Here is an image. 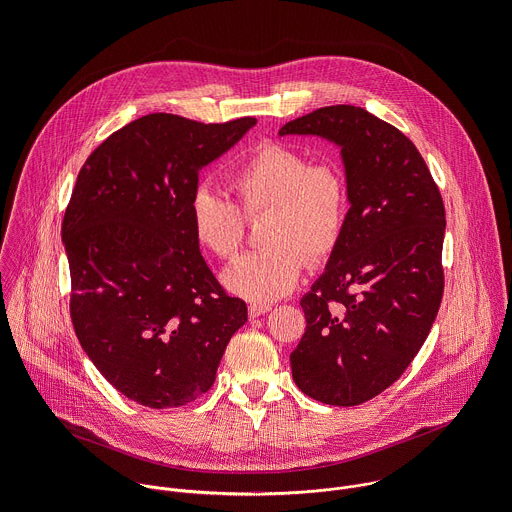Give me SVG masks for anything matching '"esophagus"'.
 <instances>
[{
	"instance_id": "34e87169",
	"label": "esophagus",
	"mask_w": 512,
	"mask_h": 512,
	"mask_svg": "<svg viewBox=\"0 0 512 512\" xmlns=\"http://www.w3.org/2000/svg\"><path fill=\"white\" fill-rule=\"evenodd\" d=\"M269 310H271L269 304H251V306H249V316H251V318H259V316L267 314Z\"/></svg>"
}]
</instances>
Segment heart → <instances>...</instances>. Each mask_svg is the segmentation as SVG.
<instances>
[{"label":"heart","mask_w":512,"mask_h":512,"mask_svg":"<svg viewBox=\"0 0 512 512\" xmlns=\"http://www.w3.org/2000/svg\"><path fill=\"white\" fill-rule=\"evenodd\" d=\"M231 188L245 216L271 214L265 225L269 249L231 263L221 275L223 285L257 304L283 298L298 285L306 259L318 265L336 249L348 208L344 176L332 162H310L294 145L265 141L233 170ZM240 211L227 196L198 188L190 198L196 241L216 257H233L245 237Z\"/></svg>","instance_id":"obj_1"}]
</instances>
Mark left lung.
<instances>
[{
	"instance_id": "8db88e82",
	"label": "left lung",
	"mask_w": 512,
	"mask_h": 512,
	"mask_svg": "<svg viewBox=\"0 0 512 512\" xmlns=\"http://www.w3.org/2000/svg\"><path fill=\"white\" fill-rule=\"evenodd\" d=\"M279 135L338 145L350 204L324 273L300 302L306 332L289 354L291 375L316 401L360 405L403 375L440 310L444 202L415 145L367 109L322 107Z\"/></svg>"
}]
</instances>
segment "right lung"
<instances>
[{
  "instance_id": "1",
  "label": "right lung",
  "mask_w": 512,
  "mask_h": 512,
  "mask_svg": "<svg viewBox=\"0 0 512 512\" xmlns=\"http://www.w3.org/2000/svg\"><path fill=\"white\" fill-rule=\"evenodd\" d=\"M255 123L152 113L109 135L79 172L62 221L72 324L97 371L139 405L206 393L247 322L200 255L190 198L198 172Z\"/></svg>"
}]
</instances>
